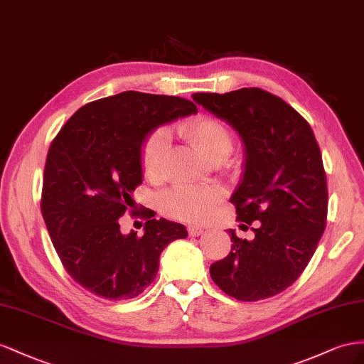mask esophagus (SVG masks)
Instances as JSON below:
<instances>
[{
    "label": "esophagus",
    "instance_id": "obj_1",
    "mask_svg": "<svg viewBox=\"0 0 364 364\" xmlns=\"http://www.w3.org/2000/svg\"><path fill=\"white\" fill-rule=\"evenodd\" d=\"M188 232H189L191 236H200V235H203L204 228L200 227V225H189L188 227Z\"/></svg>",
    "mask_w": 364,
    "mask_h": 364
}]
</instances>
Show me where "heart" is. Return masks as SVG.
<instances>
[{"label": "heart", "mask_w": 364, "mask_h": 364, "mask_svg": "<svg viewBox=\"0 0 364 364\" xmlns=\"http://www.w3.org/2000/svg\"><path fill=\"white\" fill-rule=\"evenodd\" d=\"M178 131L196 143L209 160L225 159L233 149L230 127L213 116H200L183 123ZM168 132L152 131L140 146V164L151 181H160L164 175ZM221 191L215 186L175 184L159 196L160 209L171 218L188 223H200L209 218L221 201Z\"/></svg>", "instance_id": "b5f03b06"}]
</instances>
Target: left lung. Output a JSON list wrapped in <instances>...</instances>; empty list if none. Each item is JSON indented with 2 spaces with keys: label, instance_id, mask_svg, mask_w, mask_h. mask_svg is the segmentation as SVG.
Instances as JSON below:
<instances>
[{
  "label": "left lung",
  "instance_id": "left-lung-1",
  "mask_svg": "<svg viewBox=\"0 0 364 364\" xmlns=\"http://www.w3.org/2000/svg\"><path fill=\"white\" fill-rule=\"evenodd\" d=\"M193 100L242 137L244 178L230 201L237 221H259L253 241L228 230L232 250L210 265V276L236 300L273 297L304 273L326 227V172L314 132L293 107L261 88L195 92Z\"/></svg>",
  "mask_w": 364,
  "mask_h": 364
}]
</instances>
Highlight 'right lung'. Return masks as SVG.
<instances>
[{"label": "right lung", "instance_id": "1", "mask_svg": "<svg viewBox=\"0 0 364 364\" xmlns=\"http://www.w3.org/2000/svg\"><path fill=\"white\" fill-rule=\"evenodd\" d=\"M198 111L193 102L123 91L79 108L51 141L41 212L62 265L75 282L108 300L141 294L166 245L186 227L134 209L141 184L140 146L159 124ZM143 217L145 233L123 235L119 216Z\"/></svg>", "mask_w": 364, "mask_h": 364}]
</instances>
